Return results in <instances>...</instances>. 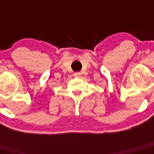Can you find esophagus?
<instances>
[{
    "mask_svg": "<svg viewBox=\"0 0 154 154\" xmlns=\"http://www.w3.org/2000/svg\"><path fill=\"white\" fill-rule=\"evenodd\" d=\"M81 75V74H80V72H75L74 74V76L75 77H79V76Z\"/></svg>",
    "mask_w": 154,
    "mask_h": 154,
    "instance_id": "obj_1",
    "label": "esophagus"
}]
</instances>
